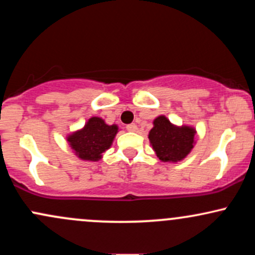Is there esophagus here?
Wrapping results in <instances>:
<instances>
[{
  "label": "esophagus",
  "mask_w": 255,
  "mask_h": 255,
  "mask_svg": "<svg viewBox=\"0 0 255 255\" xmlns=\"http://www.w3.org/2000/svg\"><path fill=\"white\" fill-rule=\"evenodd\" d=\"M127 130L128 131H135L136 130V125L135 124H130V125H127Z\"/></svg>",
  "instance_id": "obj_1"
}]
</instances>
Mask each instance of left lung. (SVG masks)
Masks as SVG:
<instances>
[{
  "label": "left lung",
  "instance_id": "left-lung-1",
  "mask_svg": "<svg viewBox=\"0 0 255 255\" xmlns=\"http://www.w3.org/2000/svg\"><path fill=\"white\" fill-rule=\"evenodd\" d=\"M195 129L188 126L172 125L165 116L160 115L153 121L148 139L157 157L162 162H180L189 154L194 146Z\"/></svg>",
  "mask_w": 255,
  "mask_h": 255
}]
</instances>
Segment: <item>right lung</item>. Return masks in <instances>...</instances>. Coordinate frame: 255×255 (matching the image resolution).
<instances>
[{
  "mask_svg": "<svg viewBox=\"0 0 255 255\" xmlns=\"http://www.w3.org/2000/svg\"><path fill=\"white\" fill-rule=\"evenodd\" d=\"M118 130L116 125L109 126L101 118H91L83 129L68 135L67 141L80 159L97 162L113 144Z\"/></svg>",
  "mask_w": 255,
  "mask_h": 255,
  "instance_id": "right-lung-1",
  "label": "right lung"
}]
</instances>
